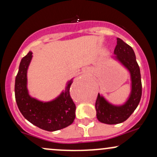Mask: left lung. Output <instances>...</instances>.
Masks as SVG:
<instances>
[{"label":"left lung","instance_id":"8db88e82","mask_svg":"<svg viewBox=\"0 0 157 157\" xmlns=\"http://www.w3.org/2000/svg\"><path fill=\"white\" fill-rule=\"evenodd\" d=\"M111 57L128 71L130 75V93L122 104H113L102 94L98 93L95 102L97 118L100 122L115 125L125 121L136 109L142 97L140 69L136 55L129 45L122 39L117 38V46Z\"/></svg>","mask_w":157,"mask_h":157}]
</instances>
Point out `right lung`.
I'll return each instance as SVG.
<instances>
[{"mask_svg": "<svg viewBox=\"0 0 157 157\" xmlns=\"http://www.w3.org/2000/svg\"><path fill=\"white\" fill-rule=\"evenodd\" d=\"M29 52L20 63L15 77V94L17 107L29 122L43 130L55 131L70 125L75 118L76 106L70 97V86L74 78L67 81L60 94L49 101H41L29 94L27 87V71L32 59Z\"/></svg>", "mask_w": 157, "mask_h": 157, "instance_id": "add662e5", "label": "right lung"}]
</instances>
